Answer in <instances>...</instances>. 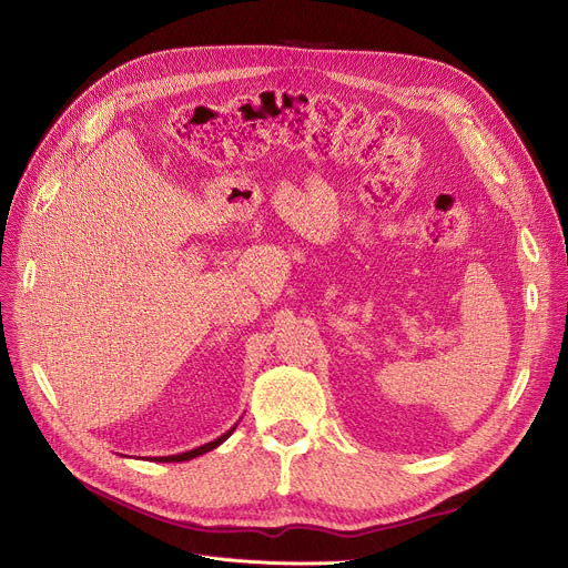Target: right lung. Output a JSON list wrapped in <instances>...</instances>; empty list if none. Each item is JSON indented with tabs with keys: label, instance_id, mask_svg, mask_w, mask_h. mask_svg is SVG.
<instances>
[{
	"label": "right lung",
	"instance_id": "1",
	"mask_svg": "<svg viewBox=\"0 0 568 568\" xmlns=\"http://www.w3.org/2000/svg\"><path fill=\"white\" fill-rule=\"evenodd\" d=\"M234 429H236V425L230 427L225 434L217 436V439H213V442H209V444H204V446H200V448H193V450H186V453H180V455H170V457H154V462H189V459H193V457H200V455H204V453L217 448L223 442H227Z\"/></svg>",
	"mask_w": 568,
	"mask_h": 568
}]
</instances>
